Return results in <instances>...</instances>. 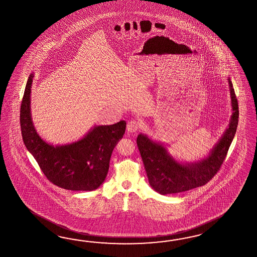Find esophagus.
Wrapping results in <instances>:
<instances>
[{
  "instance_id": "obj_1",
  "label": "esophagus",
  "mask_w": 257,
  "mask_h": 257,
  "mask_svg": "<svg viewBox=\"0 0 257 257\" xmlns=\"http://www.w3.org/2000/svg\"><path fill=\"white\" fill-rule=\"evenodd\" d=\"M139 129V122L137 119H131L130 121H128L126 130L128 133H136Z\"/></svg>"
}]
</instances>
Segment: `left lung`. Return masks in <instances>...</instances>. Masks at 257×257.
Masks as SVG:
<instances>
[{"label":"left lung","instance_id":"obj_1","mask_svg":"<svg viewBox=\"0 0 257 257\" xmlns=\"http://www.w3.org/2000/svg\"><path fill=\"white\" fill-rule=\"evenodd\" d=\"M232 115L229 124L209 155L193 163H181L170 154L164 145L139 134L137 144L151 188L162 195L175 194L204 186L218 172L237 131L238 100L228 78Z\"/></svg>","mask_w":257,"mask_h":257}]
</instances>
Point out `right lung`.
<instances>
[{"label":"right lung","instance_id":"right-lung-1","mask_svg":"<svg viewBox=\"0 0 257 257\" xmlns=\"http://www.w3.org/2000/svg\"><path fill=\"white\" fill-rule=\"evenodd\" d=\"M34 74L27 82L20 106V126L27 150L49 181L72 191H92L105 181L113 150L125 133V120L95 125L78 141L49 144L39 136L32 119L31 92Z\"/></svg>","mask_w":257,"mask_h":257}]
</instances>
